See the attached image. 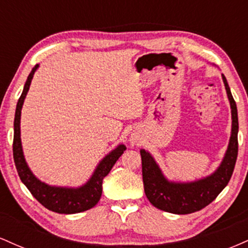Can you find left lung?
<instances>
[{
  "label": "left lung",
  "mask_w": 248,
  "mask_h": 248,
  "mask_svg": "<svg viewBox=\"0 0 248 248\" xmlns=\"http://www.w3.org/2000/svg\"><path fill=\"white\" fill-rule=\"evenodd\" d=\"M232 115V129L223 161L215 172L193 182L169 181L152 154L141 149L144 192L150 203L162 211L187 215L209 205L223 191L231 179L238 156V110L226 78L221 75Z\"/></svg>",
  "instance_id": "obj_1"
}]
</instances>
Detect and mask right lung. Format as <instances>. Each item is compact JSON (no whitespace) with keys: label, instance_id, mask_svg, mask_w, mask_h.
I'll return each mask as SVG.
<instances>
[{"label":"right lung","instance_id":"obj_1","mask_svg":"<svg viewBox=\"0 0 248 248\" xmlns=\"http://www.w3.org/2000/svg\"><path fill=\"white\" fill-rule=\"evenodd\" d=\"M38 67L39 65L37 64L30 72L27 81H25L23 92L19 96L16 106L15 121H14L13 153L17 172H18L21 181L29 189V191L32 193L33 197L46 209L57 213H64V215L84 212L96 205L102 193V179L106 177L108 172L110 171V169L115 164V162L119 160V157L126 150V146L119 144L115 149L108 153L99 162L91 178L81 186H52L37 178L30 170L29 166H28L24 157L23 149H22L21 110L22 107H23L25 96H27L28 91L30 88L31 80H32L33 75H35Z\"/></svg>","mask_w":248,"mask_h":248}]
</instances>
